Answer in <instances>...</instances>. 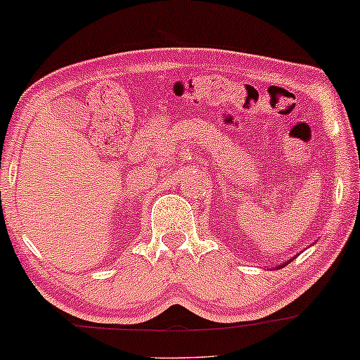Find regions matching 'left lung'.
Here are the masks:
<instances>
[{
    "label": "left lung",
    "mask_w": 360,
    "mask_h": 360,
    "mask_svg": "<svg viewBox=\"0 0 360 360\" xmlns=\"http://www.w3.org/2000/svg\"><path fill=\"white\" fill-rule=\"evenodd\" d=\"M290 263V259H289V262H285V263H282V264H280V266H276V268H283V266H285V264H289Z\"/></svg>",
    "instance_id": "obj_1"
}]
</instances>
